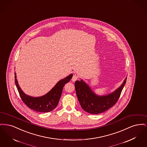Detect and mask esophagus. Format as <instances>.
<instances>
[{"label":"esophagus","instance_id":"1","mask_svg":"<svg viewBox=\"0 0 147 147\" xmlns=\"http://www.w3.org/2000/svg\"><path fill=\"white\" fill-rule=\"evenodd\" d=\"M78 76L77 75H76V74H74L73 76L72 77L71 80H72V81L74 82H76V81L77 80V79H78Z\"/></svg>","mask_w":147,"mask_h":147}]
</instances>
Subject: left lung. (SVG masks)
Wrapping results in <instances>:
<instances>
[{"mask_svg": "<svg viewBox=\"0 0 147 147\" xmlns=\"http://www.w3.org/2000/svg\"><path fill=\"white\" fill-rule=\"evenodd\" d=\"M127 78L120 87L111 94L99 96L94 94L89 86L81 80L75 83L77 98L85 111L91 114L105 112L117 102L122 89L126 84Z\"/></svg>", "mask_w": 147, "mask_h": 147, "instance_id": "left-lung-1", "label": "left lung"}]
</instances>
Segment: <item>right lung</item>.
Segmentation results:
<instances>
[{
  "label": "right lung",
  "mask_w": 147,
  "mask_h": 147,
  "mask_svg": "<svg viewBox=\"0 0 147 147\" xmlns=\"http://www.w3.org/2000/svg\"><path fill=\"white\" fill-rule=\"evenodd\" d=\"M73 77L69 76L59 81L56 85L47 94L41 97L34 98L26 95L22 91L16 79L15 73V83L19 91L21 100L30 109L37 112H47L54 110L58 104L64 85L68 83Z\"/></svg>",
  "instance_id": "obj_1"
}]
</instances>
